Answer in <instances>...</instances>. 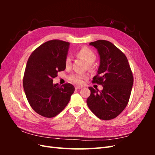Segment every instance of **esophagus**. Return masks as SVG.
<instances>
[{"instance_id":"esophagus-1","label":"esophagus","mask_w":155,"mask_h":155,"mask_svg":"<svg viewBox=\"0 0 155 155\" xmlns=\"http://www.w3.org/2000/svg\"><path fill=\"white\" fill-rule=\"evenodd\" d=\"M83 87L82 86H78V85H76V87H75V88L76 89V90H78V89H80V88H82Z\"/></svg>"}]
</instances>
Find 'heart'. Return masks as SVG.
Returning <instances> with one entry per match:
<instances>
[{
	"label": "heart",
	"instance_id": "heart-1",
	"mask_svg": "<svg viewBox=\"0 0 155 155\" xmlns=\"http://www.w3.org/2000/svg\"><path fill=\"white\" fill-rule=\"evenodd\" d=\"M77 55L78 57L85 61V62L88 65L92 64L95 61L96 58L94 51L87 47H84L79 50L78 51ZM71 58L70 56H67L66 59H65V66H66V67H70V65H71ZM85 78H87L86 75L82 74H74L69 77L70 81L76 84H81L83 79Z\"/></svg>",
	"mask_w": 155,
	"mask_h": 155
}]
</instances>
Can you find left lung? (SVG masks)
Listing matches in <instances>:
<instances>
[{
	"label": "left lung",
	"mask_w": 155,
	"mask_h": 155,
	"mask_svg": "<svg viewBox=\"0 0 155 155\" xmlns=\"http://www.w3.org/2000/svg\"><path fill=\"white\" fill-rule=\"evenodd\" d=\"M89 45L97 49L100 60L92 82L101 85L103 90L88 87L91 95L87 104L97 118L112 120L128 104L134 80L132 71L125 54L110 42L98 40Z\"/></svg>",
	"instance_id": "8db88e82"
}]
</instances>
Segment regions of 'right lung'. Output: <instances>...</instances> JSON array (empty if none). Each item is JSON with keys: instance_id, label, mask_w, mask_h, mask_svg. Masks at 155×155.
Returning <instances> with one entry per match:
<instances>
[{"instance_id": "1", "label": "right lung", "mask_w": 155, "mask_h": 155, "mask_svg": "<svg viewBox=\"0 0 155 155\" xmlns=\"http://www.w3.org/2000/svg\"><path fill=\"white\" fill-rule=\"evenodd\" d=\"M70 43L51 40L37 48L28 60L23 87L28 101L37 113L52 118L67 105L75 91L70 83H53L58 72L66 68Z\"/></svg>"}]
</instances>
